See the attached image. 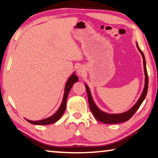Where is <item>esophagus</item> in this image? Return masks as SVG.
<instances>
[{"mask_svg":"<svg viewBox=\"0 0 158 158\" xmlns=\"http://www.w3.org/2000/svg\"><path fill=\"white\" fill-rule=\"evenodd\" d=\"M77 74H78V76L79 77L83 76L84 73H85V68H84V66L82 65H79L78 67H77Z\"/></svg>","mask_w":158,"mask_h":158,"instance_id":"obj_1","label":"esophagus"}]
</instances>
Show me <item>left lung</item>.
<instances>
[{
  "instance_id": "left-lung-1",
  "label": "left lung",
  "mask_w": 158,
  "mask_h": 158,
  "mask_svg": "<svg viewBox=\"0 0 158 158\" xmlns=\"http://www.w3.org/2000/svg\"><path fill=\"white\" fill-rule=\"evenodd\" d=\"M136 46L137 47V49L139 50V53H140L142 56L143 59V66H144V73H145V86H144V89L143 92L138 99V100L137 101L136 103L135 104V105L132 106V108H130V110L126 111V112L119 113V114H110V113H106L105 112L102 111L98 106L96 105L94 99L92 98V94H91L90 89L89 88L88 85L86 84H84L85 85V88L87 92V97H88V101L89 104V108L91 112H92V114L94 115V117L96 118L97 120L101 122L102 123L105 124H117V123H121L126 122L130 119L132 117L136 111L138 110L139 106L141 105V104L143 103L144 99H145L147 93H148V72H147V69H146V61H145V58L144 56V54L143 52L139 49L138 44L136 42Z\"/></svg>"
}]
</instances>
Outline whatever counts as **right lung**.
Listing matches in <instances>:
<instances>
[{"label":"right lung","mask_w":158,"mask_h":158,"mask_svg":"<svg viewBox=\"0 0 158 158\" xmlns=\"http://www.w3.org/2000/svg\"><path fill=\"white\" fill-rule=\"evenodd\" d=\"M75 73L76 72H74L69 77L67 81H66V83L65 87H64V97L63 99H62L61 105H60L59 108L58 109V110L52 115V116L48 117V118L41 119V120L32 121L27 119H26V120L28 121L29 123H31L33 124H36V125H46V124H50L56 123V122L61 118L62 115H63L64 112H65L66 106V100H67L69 93L71 89H72V86L74 85V84L79 81L78 77L75 75Z\"/></svg>","instance_id":"obj_1"}]
</instances>
